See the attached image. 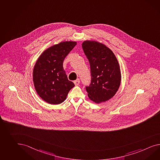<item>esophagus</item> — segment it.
<instances>
[{"instance_id": "34e87169", "label": "esophagus", "mask_w": 160, "mask_h": 160, "mask_svg": "<svg viewBox=\"0 0 160 160\" xmlns=\"http://www.w3.org/2000/svg\"><path fill=\"white\" fill-rule=\"evenodd\" d=\"M74 84H75L76 86H77V85H78L79 84V83H80V81H79V79H77V80L74 81Z\"/></svg>"}]
</instances>
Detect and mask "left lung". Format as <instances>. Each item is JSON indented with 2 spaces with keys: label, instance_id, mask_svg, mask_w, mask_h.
<instances>
[{
  "label": "left lung",
  "instance_id": "obj_1",
  "mask_svg": "<svg viewBox=\"0 0 160 160\" xmlns=\"http://www.w3.org/2000/svg\"><path fill=\"white\" fill-rule=\"evenodd\" d=\"M82 49L90 64L91 83L86 86L89 98L96 103L105 102L118 90L121 74L112 51L102 43L85 41Z\"/></svg>",
  "mask_w": 160,
  "mask_h": 160
}]
</instances>
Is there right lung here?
Segmentation results:
<instances>
[{
    "mask_svg": "<svg viewBox=\"0 0 160 160\" xmlns=\"http://www.w3.org/2000/svg\"><path fill=\"white\" fill-rule=\"evenodd\" d=\"M76 45V42H62L45 50L38 58L33 70V82L37 93L46 102L62 103L75 86L68 79L63 62Z\"/></svg>",
    "mask_w": 160,
    "mask_h": 160,
    "instance_id": "obj_1",
    "label": "right lung"
}]
</instances>
